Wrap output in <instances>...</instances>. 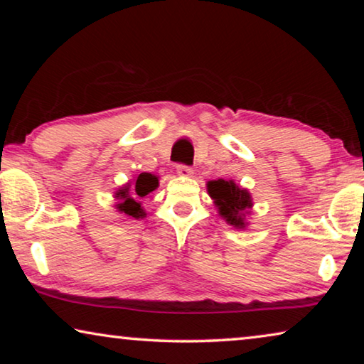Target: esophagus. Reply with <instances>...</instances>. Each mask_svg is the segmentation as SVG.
Instances as JSON below:
<instances>
[{"instance_id": "esophagus-1", "label": "esophagus", "mask_w": 364, "mask_h": 364, "mask_svg": "<svg viewBox=\"0 0 364 364\" xmlns=\"http://www.w3.org/2000/svg\"><path fill=\"white\" fill-rule=\"evenodd\" d=\"M176 173L180 175V176H184V178H189V176H193V173H194V170L191 168V167H186V165H178L176 167Z\"/></svg>"}]
</instances>
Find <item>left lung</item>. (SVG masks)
<instances>
[{"mask_svg": "<svg viewBox=\"0 0 364 364\" xmlns=\"http://www.w3.org/2000/svg\"><path fill=\"white\" fill-rule=\"evenodd\" d=\"M207 193L212 197L217 212L228 225L236 230H245L249 226L247 217L252 215V194L232 180L207 181Z\"/></svg>", "mask_w": 364, "mask_h": 364, "instance_id": "8db88e82", "label": "left lung"}]
</instances>
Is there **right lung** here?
<instances>
[{
    "label": "right lung",
    "mask_w": 364,
    "mask_h": 364,
    "mask_svg": "<svg viewBox=\"0 0 364 364\" xmlns=\"http://www.w3.org/2000/svg\"><path fill=\"white\" fill-rule=\"evenodd\" d=\"M159 188V176L147 173L134 175L133 180H130L115 191L114 199L117 200L114 204V208L119 212L122 217L133 218V220H143L146 218V210L143 207L141 199L156 191Z\"/></svg>",
    "instance_id": "obj_1"
}]
</instances>
